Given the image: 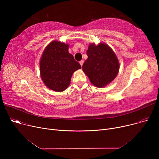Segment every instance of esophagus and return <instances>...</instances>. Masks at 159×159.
Wrapping results in <instances>:
<instances>
[{
    "label": "esophagus",
    "mask_w": 159,
    "mask_h": 159,
    "mask_svg": "<svg viewBox=\"0 0 159 159\" xmlns=\"http://www.w3.org/2000/svg\"><path fill=\"white\" fill-rule=\"evenodd\" d=\"M79 63H80V64L81 65V66H82L83 64H84V61H80L79 62Z\"/></svg>",
    "instance_id": "1"
}]
</instances>
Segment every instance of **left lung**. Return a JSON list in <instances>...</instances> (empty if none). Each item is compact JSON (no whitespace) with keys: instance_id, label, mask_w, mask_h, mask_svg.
<instances>
[{"instance_id":"1","label":"left lung","mask_w":159,"mask_h":159,"mask_svg":"<svg viewBox=\"0 0 159 159\" xmlns=\"http://www.w3.org/2000/svg\"><path fill=\"white\" fill-rule=\"evenodd\" d=\"M88 58L82 65L83 71L91 84L103 88L112 82L117 75L120 64L115 53L104 43L89 44Z\"/></svg>"}]
</instances>
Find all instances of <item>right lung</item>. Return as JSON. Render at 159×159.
<instances>
[{"instance_id":"1","label":"right lung","mask_w":159,"mask_h":159,"mask_svg":"<svg viewBox=\"0 0 159 159\" xmlns=\"http://www.w3.org/2000/svg\"><path fill=\"white\" fill-rule=\"evenodd\" d=\"M69 45L54 40L49 43L40 61V77L44 84L55 91H62L70 84L74 71L80 64L68 52Z\"/></svg>"}]
</instances>
